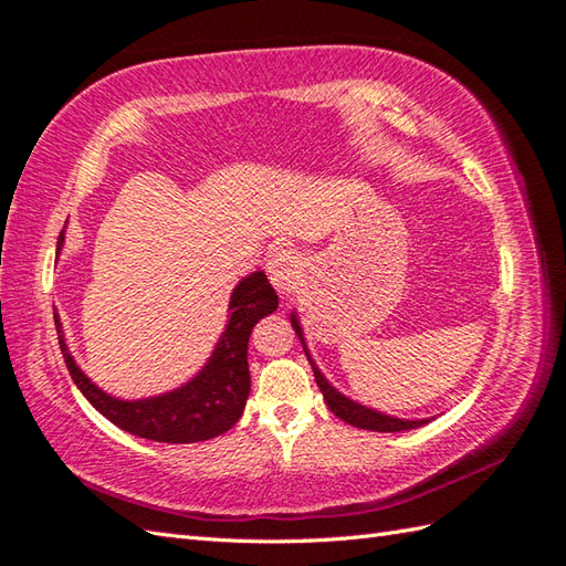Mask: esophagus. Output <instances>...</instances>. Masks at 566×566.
Here are the masks:
<instances>
[{
	"mask_svg": "<svg viewBox=\"0 0 566 566\" xmlns=\"http://www.w3.org/2000/svg\"><path fill=\"white\" fill-rule=\"evenodd\" d=\"M266 273H269V279H271L275 291H279L281 295H287L300 281V273H303V261H300V256L293 249H281L269 259Z\"/></svg>",
	"mask_w": 566,
	"mask_h": 566,
	"instance_id": "esophagus-1",
	"label": "esophagus"
}]
</instances>
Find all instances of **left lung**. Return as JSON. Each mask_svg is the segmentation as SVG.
Returning a JSON list of instances; mask_svg holds the SVG:
<instances>
[{"mask_svg": "<svg viewBox=\"0 0 566 566\" xmlns=\"http://www.w3.org/2000/svg\"><path fill=\"white\" fill-rule=\"evenodd\" d=\"M291 325L297 334V339L303 342V349H305V356L310 366H313L315 371V380L317 386L322 390V396H325V402L327 408L337 415L339 420L354 424V428H361V430H371V432H402V430H415V428H422V424H428L432 418H422V420H406V418H394V415H386L380 412L376 408H368V406H361V402H356L352 398H347L344 394H339L337 388H334L329 380L325 378V374L319 371L317 364L313 361V356H310V349H307V342H305V334H303V327H300V319H297V313L293 310L291 313Z\"/></svg>", "mask_w": 566, "mask_h": 566, "instance_id": "left-lung-1", "label": "left lung"}]
</instances>
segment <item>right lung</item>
<instances>
[{
  "mask_svg": "<svg viewBox=\"0 0 566 566\" xmlns=\"http://www.w3.org/2000/svg\"><path fill=\"white\" fill-rule=\"evenodd\" d=\"M63 241L65 229L57 237V253L63 249ZM275 307H279V295H275L266 273H249L237 283L232 297H229L227 327L200 371L180 388L138 400L114 398L92 384L67 349L57 313L53 317L67 371H71L80 394L92 402V408L99 410L124 432L144 437V440L190 444L212 440L239 422L251 390L247 361L251 329L256 327L259 319L275 313Z\"/></svg>",
  "mask_w": 566,
  "mask_h": 566,
  "instance_id": "obj_1",
  "label": "right lung"
}]
</instances>
